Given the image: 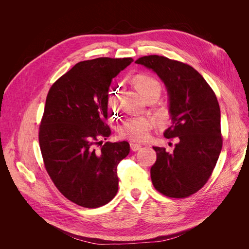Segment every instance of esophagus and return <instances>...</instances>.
Masks as SVG:
<instances>
[{"instance_id": "34e87169", "label": "esophagus", "mask_w": 249, "mask_h": 249, "mask_svg": "<svg viewBox=\"0 0 249 249\" xmlns=\"http://www.w3.org/2000/svg\"><path fill=\"white\" fill-rule=\"evenodd\" d=\"M130 148L132 151H137L141 148V144H137V143H130Z\"/></svg>"}]
</instances>
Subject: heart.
I'll return each mask as SVG.
<instances>
[{"label": "heart", "instance_id": "obj_1", "mask_svg": "<svg viewBox=\"0 0 249 249\" xmlns=\"http://www.w3.org/2000/svg\"><path fill=\"white\" fill-rule=\"evenodd\" d=\"M134 85L145 98L149 96L159 97L160 95L161 87L160 83L149 75H137L134 78ZM155 119L150 116L129 118L122 126L120 135L131 141H145L149 138L151 130L155 127Z\"/></svg>", "mask_w": 249, "mask_h": 249}]
</instances>
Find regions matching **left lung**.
Segmentation results:
<instances>
[{"instance_id":"1","label":"left lung","mask_w":249,"mask_h":249,"mask_svg":"<svg viewBox=\"0 0 249 249\" xmlns=\"http://www.w3.org/2000/svg\"><path fill=\"white\" fill-rule=\"evenodd\" d=\"M158 73L169 96L172 125L163 135L176 138L173 152L156 147L150 176L154 188L168 198L182 199L202 189L210 178L223 144L220 107L205 78L191 65L160 55L136 61Z\"/></svg>"}]
</instances>
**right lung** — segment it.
Wrapping results in <instances>:
<instances>
[{
  "mask_svg": "<svg viewBox=\"0 0 249 249\" xmlns=\"http://www.w3.org/2000/svg\"><path fill=\"white\" fill-rule=\"evenodd\" d=\"M131 57L76 63L51 86L39 126V145L51 180L65 198L85 208L108 204L118 192L117 165L129 143L106 142L108 90Z\"/></svg>",
  "mask_w": 249,
  "mask_h": 249,
  "instance_id": "obj_1",
  "label": "right lung"
}]
</instances>
